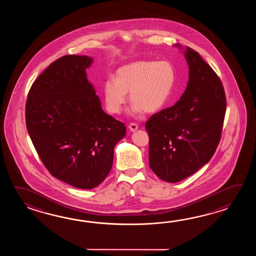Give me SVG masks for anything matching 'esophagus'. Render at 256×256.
<instances>
[{"instance_id": "34e87169", "label": "esophagus", "mask_w": 256, "mask_h": 256, "mask_svg": "<svg viewBox=\"0 0 256 256\" xmlns=\"http://www.w3.org/2000/svg\"><path fill=\"white\" fill-rule=\"evenodd\" d=\"M137 129H138V126H137L136 124H134V122H132V124H129V130H130V132H136Z\"/></svg>"}]
</instances>
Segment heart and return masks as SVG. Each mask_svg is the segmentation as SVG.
<instances>
[{"label":"heart","instance_id":"b5f03b06","mask_svg":"<svg viewBox=\"0 0 256 256\" xmlns=\"http://www.w3.org/2000/svg\"><path fill=\"white\" fill-rule=\"evenodd\" d=\"M174 78V66L168 61L138 60L122 66L115 78L110 76L104 82L106 108L112 114H120L129 92L132 114H154L168 102Z\"/></svg>","mask_w":256,"mask_h":256}]
</instances>
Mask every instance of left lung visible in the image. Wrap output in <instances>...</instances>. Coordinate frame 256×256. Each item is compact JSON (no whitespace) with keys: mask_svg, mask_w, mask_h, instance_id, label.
Segmentation results:
<instances>
[{"mask_svg":"<svg viewBox=\"0 0 256 256\" xmlns=\"http://www.w3.org/2000/svg\"><path fill=\"white\" fill-rule=\"evenodd\" d=\"M184 54L190 68L185 92L174 106L152 115L146 124L149 166L169 183L185 180L210 160L226 112L224 88L215 71L194 49L186 48Z\"/></svg>","mask_w":256,"mask_h":256,"instance_id":"8db88e82","label":"left lung"}]
</instances>
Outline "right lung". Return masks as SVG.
Segmentation results:
<instances>
[{
    "mask_svg": "<svg viewBox=\"0 0 256 256\" xmlns=\"http://www.w3.org/2000/svg\"><path fill=\"white\" fill-rule=\"evenodd\" d=\"M93 60L66 54L39 75L28 93L26 122L44 166L56 178L92 190L112 169L124 122L105 114L86 68Z\"/></svg>",
    "mask_w": 256,
    "mask_h": 256,
    "instance_id": "obj_1",
    "label": "right lung"
}]
</instances>
